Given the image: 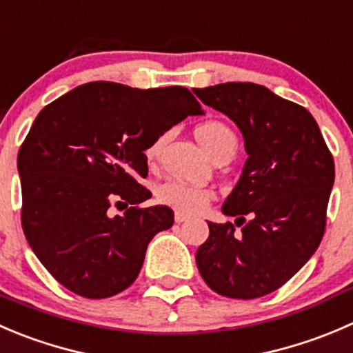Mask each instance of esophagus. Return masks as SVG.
<instances>
[{
	"label": "esophagus",
	"instance_id": "34e87169",
	"mask_svg": "<svg viewBox=\"0 0 353 353\" xmlns=\"http://www.w3.org/2000/svg\"><path fill=\"white\" fill-rule=\"evenodd\" d=\"M188 219H190V215L183 214V212H176V215H174V221H176L177 224H181V222H186Z\"/></svg>",
	"mask_w": 353,
	"mask_h": 353
}]
</instances>
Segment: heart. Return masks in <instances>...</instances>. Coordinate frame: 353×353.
Segmentation results:
<instances>
[{
	"instance_id": "1",
	"label": "heart",
	"mask_w": 353,
	"mask_h": 353,
	"mask_svg": "<svg viewBox=\"0 0 353 353\" xmlns=\"http://www.w3.org/2000/svg\"><path fill=\"white\" fill-rule=\"evenodd\" d=\"M194 136H196L201 148L208 153V157L217 152L219 148H222V146L229 145V143H236L231 129L225 128L222 122L217 121H208L200 124L194 131ZM160 146H162V138L153 141L146 148L145 157L148 162L157 160L160 153ZM212 196H214V193L208 188L191 186V184L179 183V181H167V183L160 184L157 188V198L163 205H169L174 210L183 212V214H198V212L205 210Z\"/></svg>"
}]
</instances>
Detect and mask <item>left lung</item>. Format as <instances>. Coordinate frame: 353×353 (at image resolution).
Here are the masks:
<instances>
[{
	"label": "left lung",
	"mask_w": 353,
	"mask_h": 353,
	"mask_svg": "<svg viewBox=\"0 0 353 353\" xmlns=\"http://www.w3.org/2000/svg\"><path fill=\"white\" fill-rule=\"evenodd\" d=\"M193 91L238 125L248 155L222 205L241 231L231 222H208L198 271L219 295L259 299L281 288L319 246L334 183L333 157L310 112L265 85L224 82Z\"/></svg>",
	"instance_id": "8db88e82"
}]
</instances>
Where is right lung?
<instances>
[{
  "label": "right lung",
  "instance_id": "add662e5",
  "mask_svg": "<svg viewBox=\"0 0 353 353\" xmlns=\"http://www.w3.org/2000/svg\"><path fill=\"white\" fill-rule=\"evenodd\" d=\"M196 98L181 85L136 90L117 82L77 85L39 112L17 159L22 228L30 248L60 285L107 299L134 283L148 243L172 228L165 205L138 183L145 152L188 115ZM114 201L131 204L110 215Z\"/></svg>",
  "mask_w": 353,
  "mask_h": 353
}]
</instances>
